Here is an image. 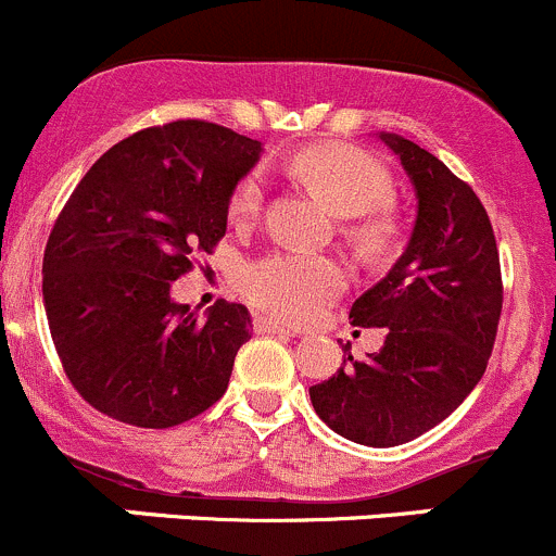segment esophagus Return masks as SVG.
<instances>
[{
    "label": "esophagus",
    "mask_w": 556,
    "mask_h": 556,
    "mask_svg": "<svg viewBox=\"0 0 556 556\" xmlns=\"http://www.w3.org/2000/svg\"><path fill=\"white\" fill-rule=\"evenodd\" d=\"M254 329L260 334H289V338H294V329L291 327H283V324L276 321V318L270 316H254Z\"/></svg>",
    "instance_id": "1"
}]
</instances>
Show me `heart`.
<instances>
[{
	"label": "heart",
	"mask_w": 556,
	"mask_h": 556,
	"mask_svg": "<svg viewBox=\"0 0 556 556\" xmlns=\"http://www.w3.org/2000/svg\"><path fill=\"white\" fill-rule=\"evenodd\" d=\"M291 175L324 197L340 216L356 218L354 238L367 249L387 243L392 224L381 207L394 194L387 167L354 146H313L289 162ZM265 202V175H243L229 197L232 224H251ZM243 294L283 321H311L345 289V267L332 256L273 251L251 262L240 278Z\"/></svg>",
	"instance_id": "b5f03b06"
}]
</instances>
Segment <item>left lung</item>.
Instances as JSON below:
<instances>
[{
    "label": "left lung",
    "mask_w": 556,
    "mask_h": 556,
    "mask_svg": "<svg viewBox=\"0 0 556 556\" xmlns=\"http://www.w3.org/2000/svg\"><path fill=\"white\" fill-rule=\"evenodd\" d=\"M414 184L408 249L351 305V324L383 327L381 351L311 387L318 419L338 435L389 448L425 435L463 405L486 370L503 311L492 224L476 191L430 151L381 131Z\"/></svg>",
    "instance_id": "left-lung-1"
}]
</instances>
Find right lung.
<instances>
[{
  "mask_svg": "<svg viewBox=\"0 0 556 556\" xmlns=\"http://www.w3.org/2000/svg\"><path fill=\"white\" fill-rule=\"evenodd\" d=\"M260 153V140L207 121L151 126L102 153L59 213L42 302L64 372L99 414L164 430L227 392L249 311L218 300L200 316L169 289L224 238L229 197Z\"/></svg>",
  "mask_w": 556,
  "mask_h": 556,
  "instance_id": "1",
  "label": "right lung"
}]
</instances>
